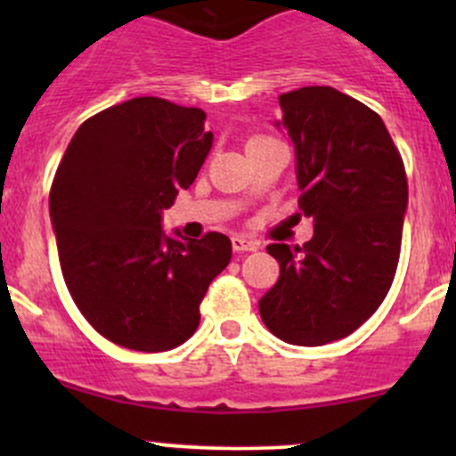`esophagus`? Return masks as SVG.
I'll use <instances>...</instances> for the list:
<instances>
[{"label": "esophagus", "instance_id": "obj_1", "mask_svg": "<svg viewBox=\"0 0 456 456\" xmlns=\"http://www.w3.org/2000/svg\"><path fill=\"white\" fill-rule=\"evenodd\" d=\"M232 247H233V251L242 254V251H256L257 242L251 240V238H245V236H233L232 238Z\"/></svg>", "mask_w": 456, "mask_h": 456}]
</instances>
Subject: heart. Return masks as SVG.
Wrapping results in <instances>:
<instances>
[{"mask_svg":"<svg viewBox=\"0 0 456 456\" xmlns=\"http://www.w3.org/2000/svg\"><path fill=\"white\" fill-rule=\"evenodd\" d=\"M257 141H269V139H265V136H254L249 142H257Z\"/></svg>","mask_w":456,"mask_h":456,"instance_id":"1","label":"heart"}]
</instances>
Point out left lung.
I'll return each instance as SVG.
<instances>
[{
  "instance_id": "obj_1",
  "label": "left lung",
  "mask_w": 456,
  "mask_h": 456,
  "mask_svg": "<svg viewBox=\"0 0 456 456\" xmlns=\"http://www.w3.org/2000/svg\"><path fill=\"white\" fill-rule=\"evenodd\" d=\"M296 150L300 214L314 238L266 247L280 278L257 302L266 329L287 344L324 346L360 329L384 302L402 249L408 181L379 114L329 86L280 94Z\"/></svg>"
}]
</instances>
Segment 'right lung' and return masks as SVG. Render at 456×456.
<instances>
[{
    "instance_id": "1",
    "label": "right lung",
    "mask_w": 456,
    "mask_h": 456,
    "mask_svg": "<svg viewBox=\"0 0 456 456\" xmlns=\"http://www.w3.org/2000/svg\"><path fill=\"white\" fill-rule=\"evenodd\" d=\"M207 114L139 96L81 123L50 190V223L72 300L103 338L160 353L199 329L232 240L169 236L163 209L199 176L214 145Z\"/></svg>"
}]
</instances>
